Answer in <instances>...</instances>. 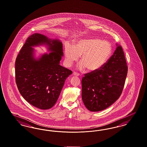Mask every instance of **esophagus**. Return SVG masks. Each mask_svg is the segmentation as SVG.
<instances>
[{
    "instance_id": "1",
    "label": "esophagus",
    "mask_w": 147,
    "mask_h": 147,
    "mask_svg": "<svg viewBox=\"0 0 147 147\" xmlns=\"http://www.w3.org/2000/svg\"><path fill=\"white\" fill-rule=\"evenodd\" d=\"M72 75H73V76L77 77V76H79V74H77V73L75 72H74L72 73Z\"/></svg>"
}]
</instances>
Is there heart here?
Returning a JSON list of instances; mask_svg holds the SVG:
<instances>
[{
	"mask_svg": "<svg viewBox=\"0 0 147 147\" xmlns=\"http://www.w3.org/2000/svg\"><path fill=\"white\" fill-rule=\"evenodd\" d=\"M112 49L107 41L98 38H84L77 40L72 46L66 44L64 49L66 65L70 67L81 56L78 69L86 67L89 71H96L102 68L112 55Z\"/></svg>",
	"mask_w": 147,
	"mask_h": 147,
	"instance_id": "1",
	"label": "heart"
}]
</instances>
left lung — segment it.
Wrapping results in <instances>:
<instances>
[{"mask_svg":"<svg viewBox=\"0 0 147 147\" xmlns=\"http://www.w3.org/2000/svg\"><path fill=\"white\" fill-rule=\"evenodd\" d=\"M127 74L124 51L117 45L113 55L102 68L85 74L82 79V98L86 108L98 112L114 103L121 94Z\"/></svg>","mask_w":147,"mask_h":147,"instance_id":"left-lung-1","label":"left lung"}]
</instances>
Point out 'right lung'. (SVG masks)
Segmentation results:
<instances>
[{
    "label": "right lung",
    "mask_w": 147,
    "mask_h": 147,
    "mask_svg": "<svg viewBox=\"0 0 147 147\" xmlns=\"http://www.w3.org/2000/svg\"><path fill=\"white\" fill-rule=\"evenodd\" d=\"M47 44L52 52L36 60L33 57L34 45ZM63 55V44L44 35L35 33L28 38L15 61L18 89L27 102L41 109L56 103L67 77L72 71L59 65Z\"/></svg>",
    "instance_id": "add662e5"
}]
</instances>
